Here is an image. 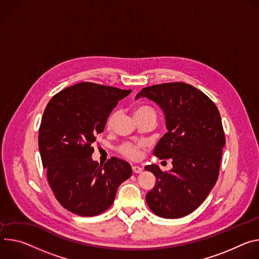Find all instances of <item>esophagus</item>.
Wrapping results in <instances>:
<instances>
[{
    "mask_svg": "<svg viewBox=\"0 0 259 259\" xmlns=\"http://www.w3.org/2000/svg\"><path fill=\"white\" fill-rule=\"evenodd\" d=\"M142 170H143V168H142L141 166H139V165H133V171H134V173L139 174V173H141Z\"/></svg>",
    "mask_w": 259,
    "mask_h": 259,
    "instance_id": "34e87169",
    "label": "esophagus"
}]
</instances>
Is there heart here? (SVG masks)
Listing matches in <instances>:
<instances>
[{
  "label": "heart",
  "instance_id": "b5f03b06",
  "mask_svg": "<svg viewBox=\"0 0 259 259\" xmlns=\"http://www.w3.org/2000/svg\"><path fill=\"white\" fill-rule=\"evenodd\" d=\"M134 115H135L136 119L145 117V116H152L156 119V113H155L154 109L149 107V106H139V107L135 108ZM115 119H116V113L114 112L110 115V116L107 119L106 125H107L108 128H111L113 126V123H114ZM142 148H143V144H141V143H137V144H136V143L125 142L119 146L118 150L122 155L126 156L127 158L137 159L141 156Z\"/></svg>",
  "mask_w": 259,
  "mask_h": 259
}]
</instances>
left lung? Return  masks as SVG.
<instances>
[{"label":"left lung","instance_id":"8db88e82","mask_svg":"<svg viewBox=\"0 0 259 259\" xmlns=\"http://www.w3.org/2000/svg\"><path fill=\"white\" fill-rule=\"evenodd\" d=\"M140 98L155 102L163 111L167 133L153 154L173 160L169 171L156 164L145 166L156 177L146 194L147 205L162 218L184 217L200 206L218 179L225 145L219 111L204 93L184 82L148 86L136 100Z\"/></svg>","mask_w":259,"mask_h":259}]
</instances>
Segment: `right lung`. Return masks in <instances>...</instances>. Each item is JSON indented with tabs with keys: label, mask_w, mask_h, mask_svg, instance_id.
I'll return each instance as SVG.
<instances>
[{
	"label": "right lung",
	"mask_w": 259,
	"mask_h": 259,
	"mask_svg": "<svg viewBox=\"0 0 259 259\" xmlns=\"http://www.w3.org/2000/svg\"><path fill=\"white\" fill-rule=\"evenodd\" d=\"M132 90L80 82L53 96L43 113L39 150L48 183L59 203L79 216H96L114 202L119 185L132 176L128 162L93 160L96 136L111 111Z\"/></svg>",
	"instance_id": "right-lung-1"
}]
</instances>
